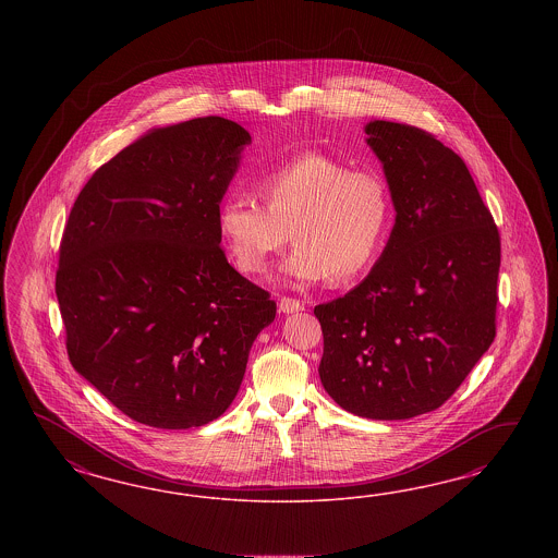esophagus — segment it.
I'll return each mask as SVG.
<instances>
[{
    "label": "esophagus",
    "mask_w": 558,
    "mask_h": 558,
    "mask_svg": "<svg viewBox=\"0 0 558 558\" xmlns=\"http://www.w3.org/2000/svg\"><path fill=\"white\" fill-rule=\"evenodd\" d=\"M278 306H280V311H282V313H299V311H303L304 308V304L301 303V301H296V299H288V296H282Z\"/></svg>",
    "instance_id": "obj_1"
}]
</instances>
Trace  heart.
Wrapping results in <instances>:
<instances>
[{
    "label": "heart",
    "mask_w": 558,
    "mask_h": 558,
    "mask_svg": "<svg viewBox=\"0 0 558 558\" xmlns=\"http://www.w3.org/2000/svg\"><path fill=\"white\" fill-rule=\"evenodd\" d=\"M254 198L233 194L219 204L217 227L243 274H262L271 255L296 245L284 262L294 284L329 276L348 282L378 254L392 215L390 187L374 169H352L336 157L304 151L266 169Z\"/></svg>",
    "instance_id": "b5f03b06"
}]
</instances>
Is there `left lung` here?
<instances>
[{
	"instance_id": "obj_1",
	"label": "left lung",
	"mask_w": 558,
	"mask_h": 558,
	"mask_svg": "<svg viewBox=\"0 0 558 558\" xmlns=\"http://www.w3.org/2000/svg\"><path fill=\"white\" fill-rule=\"evenodd\" d=\"M366 135L397 219L371 274L315 306L319 376L354 415L409 420L444 405L489 350L501 239L471 171L436 135L389 120Z\"/></svg>"
}]
</instances>
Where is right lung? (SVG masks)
<instances>
[{
    "label": "right lung",
    "instance_id": "obj_1",
    "mask_svg": "<svg viewBox=\"0 0 558 558\" xmlns=\"http://www.w3.org/2000/svg\"><path fill=\"white\" fill-rule=\"evenodd\" d=\"M250 143L220 117L155 129L96 169L69 213L54 278L69 360L135 422L220 417L276 317L219 245V204Z\"/></svg>",
    "mask_w": 558,
    "mask_h": 558
}]
</instances>
